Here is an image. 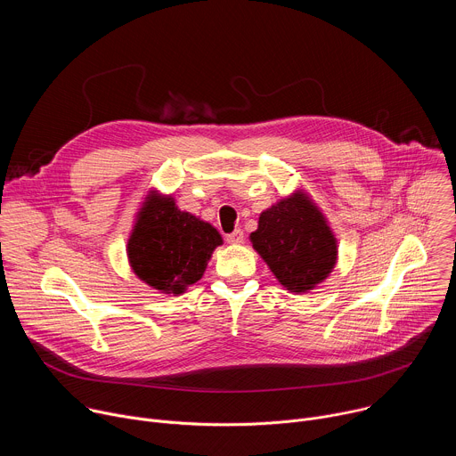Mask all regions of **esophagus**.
I'll use <instances>...</instances> for the list:
<instances>
[{"label":"esophagus","instance_id":"obj_1","mask_svg":"<svg viewBox=\"0 0 456 456\" xmlns=\"http://www.w3.org/2000/svg\"><path fill=\"white\" fill-rule=\"evenodd\" d=\"M243 240H245V236H243V231H234V232H231V234H227V241L229 243H236V245H240V243H243Z\"/></svg>","mask_w":456,"mask_h":456}]
</instances>
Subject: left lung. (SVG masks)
<instances>
[{"label":"left lung","instance_id":"obj_1","mask_svg":"<svg viewBox=\"0 0 456 456\" xmlns=\"http://www.w3.org/2000/svg\"><path fill=\"white\" fill-rule=\"evenodd\" d=\"M250 243L292 294L314 290L338 264V238L305 189H296L259 215Z\"/></svg>","mask_w":456,"mask_h":456}]
</instances>
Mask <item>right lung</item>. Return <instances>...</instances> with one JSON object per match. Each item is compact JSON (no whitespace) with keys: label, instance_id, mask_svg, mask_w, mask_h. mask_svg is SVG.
<instances>
[{"label":"right lung","instance_id":"add662e5","mask_svg":"<svg viewBox=\"0 0 456 456\" xmlns=\"http://www.w3.org/2000/svg\"><path fill=\"white\" fill-rule=\"evenodd\" d=\"M222 234L187 211H180L173 194L148 191L129 232L126 252L135 276L167 296H180L197 283Z\"/></svg>","mask_w":456,"mask_h":456}]
</instances>
